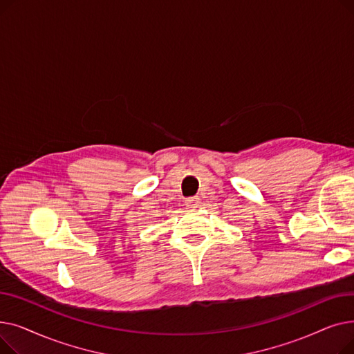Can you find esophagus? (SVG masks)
I'll list each match as a JSON object with an SVG mask.
<instances>
[{
    "label": "esophagus",
    "instance_id": "obj_1",
    "mask_svg": "<svg viewBox=\"0 0 354 354\" xmlns=\"http://www.w3.org/2000/svg\"><path fill=\"white\" fill-rule=\"evenodd\" d=\"M199 203H201V199L198 196L188 198L187 201H185V205H187L189 209H196L199 207Z\"/></svg>",
    "mask_w": 354,
    "mask_h": 354
}]
</instances>
